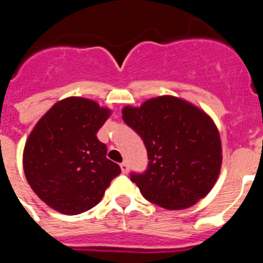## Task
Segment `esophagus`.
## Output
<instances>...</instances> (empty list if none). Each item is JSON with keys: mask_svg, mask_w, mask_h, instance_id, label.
I'll use <instances>...</instances> for the list:
<instances>
[{"mask_svg": "<svg viewBox=\"0 0 263 263\" xmlns=\"http://www.w3.org/2000/svg\"><path fill=\"white\" fill-rule=\"evenodd\" d=\"M120 167H121V171H122V173L127 174V171H129V166H127L126 162H122V163L120 164Z\"/></svg>", "mask_w": 263, "mask_h": 263, "instance_id": "esophagus-1", "label": "esophagus"}]
</instances>
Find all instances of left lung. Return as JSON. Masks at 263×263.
<instances>
[{
	"mask_svg": "<svg viewBox=\"0 0 263 263\" xmlns=\"http://www.w3.org/2000/svg\"><path fill=\"white\" fill-rule=\"evenodd\" d=\"M122 118L143 139L148 168L132 174L141 194L166 210H185L205 197L222 163L217 126L203 109L175 96L125 106Z\"/></svg>",
	"mask_w": 263,
	"mask_h": 263,
	"instance_id": "8db88e82",
	"label": "left lung"
}]
</instances>
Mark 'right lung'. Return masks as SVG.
<instances>
[{
    "instance_id": "add662e5",
    "label": "right lung",
    "mask_w": 263,
    "mask_h": 263,
    "mask_svg": "<svg viewBox=\"0 0 263 263\" xmlns=\"http://www.w3.org/2000/svg\"><path fill=\"white\" fill-rule=\"evenodd\" d=\"M111 115L84 97L53 104L31 130L23 171L32 191L52 210L79 215L93 208L121 168L106 158L97 132Z\"/></svg>"
}]
</instances>
